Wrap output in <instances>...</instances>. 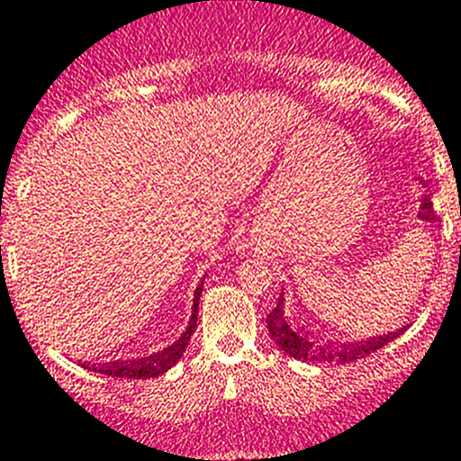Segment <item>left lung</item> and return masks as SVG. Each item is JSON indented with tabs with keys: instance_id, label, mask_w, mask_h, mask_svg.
<instances>
[{
	"instance_id": "1",
	"label": "left lung",
	"mask_w": 461,
	"mask_h": 461,
	"mask_svg": "<svg viewBox=\"0 0 461 461\" xmlns=\"http://www.w3.org/2000/svg\"><path fill=\"white\" fill-rule=\"evenodd\" d=\"M284 291L279 295V303L272 309L270 316H267V330H270L272 339L279 346L281 351L286 356L295 357L300 362H319V365H346V362L362 360L369 353L378 351L385 344L399 337V332H388L383 337H374L369 341H360V344H341V346H330V344H316V341L309 339L307 335L297 332L295 328H291L286 319V312H284Z\"/></svg>"
}]
</instances>
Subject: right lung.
Instances as JSON below:
<instances>
[{
	"mask_svg": "<svg viewBox=\"0 0 461 461\" xmlns=\"http://www.w3.org/2000/svg\"><path fill=\"white\" fill-rule=\"evenodd\" d=\"M203 284H205V276H203L201 284H198L194 291V304H191L189 325H186L185 332H182V335L177 337L173 344L166 346V348H161L158 353H152V356H148V357H138V360H129V362L117 360V362H113V365H108V367H94V365H83V367L89 369V372L105 374V376L136 378V381H140V378H157V376H161V374L168 372V369L175 367V365L180 362V357L185 356L186 344H189L191 335H194L195 321H198V303H201Z\"/></svg>",
	"mask_w": 461,
	"mask_h": 461,
	"instance_id": "obj_1",
	"label": "right lung"
}]
</instances>
